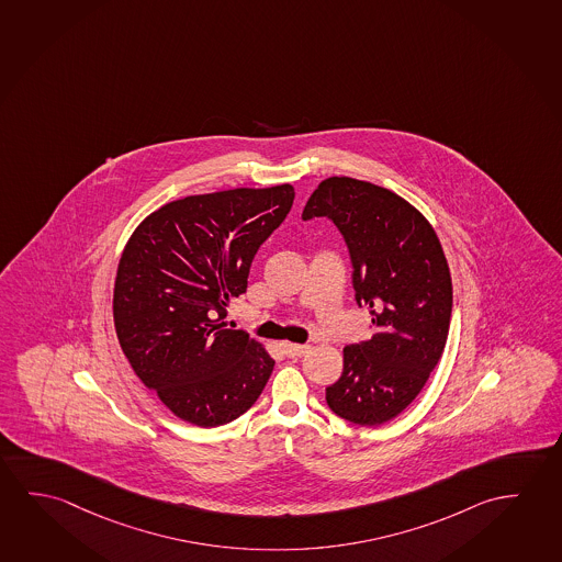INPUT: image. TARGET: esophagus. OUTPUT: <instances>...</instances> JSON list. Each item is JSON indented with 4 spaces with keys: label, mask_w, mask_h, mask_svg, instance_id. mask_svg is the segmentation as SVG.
<instances>
[{
    "label": "esophagus",
    "mask_w": 562,
    "mask_h": 562,
    "mask_svg": "<svg viewBox=\"0 0 562 562\" xmlns=\"http://www.w3.org/2000/svg\"><path fill=\"white\" fill-rule=\"evenodd\" d=\"M283 349H285V353L289 357H303L306 351H308V346H299V344H283Z\"/></svg>",
    "instance_id": "esophagus-1"
}]
</instances>
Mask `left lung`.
Instances as JSON below:
<instances>
[{
	"mask_svg": "<svg viewBox=\"0 0 562 562\" xmlns=\"http://www.w3.org/2000/svg\"><path fill=\"white\" fill-rule=\"evenodd\" d=\"M328 216L348 244L359 306L373 336L344 348V373L326 389L339 418L381 426L411 404L446 348L453 286L436 231L402 196L369 181L328 178L303 221Z\"/></svg>",
	"mask_w": 562,
	"mask_h": 562,
	"instance_id": "left-lung-1",
	"label": "left lung"
}]
</instances>
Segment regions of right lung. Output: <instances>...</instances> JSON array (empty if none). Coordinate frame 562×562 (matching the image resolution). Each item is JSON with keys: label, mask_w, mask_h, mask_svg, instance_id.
<instances>
[{"label": "right lung", "mask_w": 562, "mask_h": 562, "mask_svg": "<svg viewBox=\"0 0 562 562\" xmlns=\"http://www.w3.org/2000/svg\"><path fill=\"white\" fill-rule=\"evenodd\" d=\"M293 199L289 183L186 196L148 214L126 241L113 293L116 338L136 376L183 422L228 424L268 384L276 361L223 321Z\"/></svg>", "instance_id": "obj_1"}]
</instances>
